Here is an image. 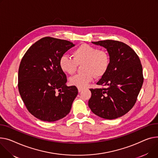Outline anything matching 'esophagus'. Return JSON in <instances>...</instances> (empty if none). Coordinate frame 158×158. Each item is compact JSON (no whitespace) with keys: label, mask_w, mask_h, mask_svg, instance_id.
Instances as JSON below:
<instances>
[{"label":"esophagus","mask_w":158,"mask_h":158,"mask_svg":"<svg viewBox=\"0 0 158 158\" xmlns=\"http://www.w3.org/2000/svg\"><path fill=\"white\" fill-rule=\"evenodd\" d=\"M82 91V88H78V91L80 93V92H81Z\"/></svg>","instance_id":"1"}]
</instances>
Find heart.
Here are the masks:
<instances>
[{"label": "heart", "mask_w": 158, "mask_h": 158, "mask_svg": "<svg viewBox=\"0 0 158 158\" xmlns=\"http://www.w3.org/2000/svg\"><path fill=\"white\" fill-rule=\"evenodd\" d=\"M73 58L67 55H63L59 60L61 70L68 74L75 73L77 66L84 64L82 73L70 78L71 85L79 88H86L93 80L94 76L97 78L103 77L108 70L110 65V56L104 50L87 44H82L73 50Z\"/></svg>", "instance_id": "b5f03b06"}]
</instances>
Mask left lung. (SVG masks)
<instances>
[{"mask_svg": "<svg viewBox=\"0 0 158 158\" xmlns=\"http://www.w3.org/2000/svg\"><path fill=\"white\" fill-rule=\"evenodd\" d=\"M106 48L110 65L97 85L89 89L88 106L98 116L114 119L128 113L135 104L143 85L142 66L139 56L128 45L114 40L92 42Z\"/></svg>", "mask_w": 158, "mask_h": 158, "instance_id": "8db88e82", "label": "left lung"}]
</instances>
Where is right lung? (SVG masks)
<instances>
[{"label": "right lung", "mask_w": 158, "mask_h": 158, "mask_svg": "<svg viewBox=\"0 0 158 158\" xmlns=\"http://www.w3.org/2000/svg\"><path fill=\"white\" fill-rule=\"evenodd\" d=\"M73 46L69 40L45 37L31 45L21 60L19 93L28 112L41 121L65 117L77 95L75 86L65 85L67 76L59 66L61 56Z\"/></svg>", "instance_id": "right-lung-1"}]
</instances>
